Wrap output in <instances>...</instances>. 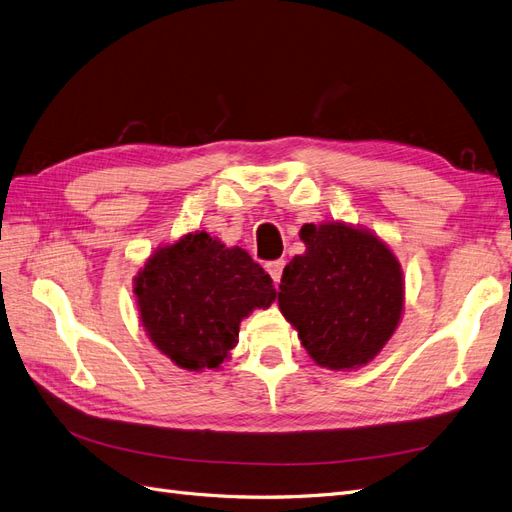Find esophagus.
Here are the masks:
<instances>
[{
    "instance_id": "esophagus-1",
    "label": "esophagus",
    "mask_w": 512,
    "mask_h": 512,
    "mask_svg": "<svg viewBox=\"0 0 512 512\" xmlns=\"http://www.w3.org/2000/svg\"><path fill=\"white\" fill-rule=\"evenodd\" d=\"M284 265H286L284 260H271V262H267V271H269V275L273 277L275 284H280V280H282Z\"/></svg>"
}]
</instances>
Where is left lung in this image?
Wrapping results in <instances>:
<instances>
[{
	"instance_id": "8db88e82",
	"label": "left lung",
	"mask_w": 512,
	"mask_h": 512,
	"mask_svg": "<svg viewBox=\"0 0 512 512\" xmlns=\"http://www.w3.org/2000/svg\"><path fill=\"white\" fill-rule=\"evenodd\" d=\"M305 254L282 275L277 303L316 365L356 369L395 333L404 312V273L374 232L344 222L305 224Z\"/></svg>"
}]
</instances>
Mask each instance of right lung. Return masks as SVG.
Wrapping results in <instances>:
<instances>
[{"label":"right lung","mask_w":512,"mask_h":512,"mask_svg":"<svg viewBox=\"0 0 512 512\" xmlns=\"http://www.w3.org/2000/svg\"><path fill=\"white\" fill-rule=\"evenodd\" d=\"M134 294L151 344L181 369L203 371L228 359L241 320L277 292L245 250L196 230L149 256Z\"/></svg>","instance_id":"right-lung-1"}]
</instances>
